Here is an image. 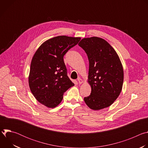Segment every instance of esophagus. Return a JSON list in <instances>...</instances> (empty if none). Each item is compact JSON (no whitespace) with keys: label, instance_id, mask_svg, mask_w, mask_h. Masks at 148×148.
I'll return each mask as SVG.
<instances>
[{"label":"esophagus","instance_id":"1","mask_svg":"<svg viewBox=\"0 0 148 148\" xmlns=\"http://www.w3.org/2000/svg\"><path fill=\"white\" fill-rule=\"evenodd\" d=\"M77 80H78V83H79V84H82V83L84 82L83 80H82L81 78H78L77 79Z\"/></svg>","mask_w":148,"mask_h":148}]
</instances>
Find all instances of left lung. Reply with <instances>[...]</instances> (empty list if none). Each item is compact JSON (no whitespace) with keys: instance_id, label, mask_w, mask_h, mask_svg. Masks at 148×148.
Masks as SVG:
<instances>
[{"instance_id":"8db88e82","label":"left lung","mask_w":148,"mask_h":148,"mask_svg":"<svg viewBox=\"0 0 148 148\" xmlns=\"http://www.w3.org/2000/svg\"><path fill=\"white\" fill-rule=\"evenodd\" d=\"M78 45L89 60L87 82L91 92L84 101L93 110L107 108L117 99L122 88L123 69L120 58L114 49L100 37L84 38Z\"/></svg>"}]
</instances>
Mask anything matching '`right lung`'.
<instances>
[{"label":"right lung","instance_id":"right-lung-1","mask_svg":"<svg viewBox=\"0 0 148 148\" xmlns=\"http://www.w3.org/2000/svg\"><path fill=\"white\" fill-rule=\"evenodd\" d=\"M80 40L66 36L53 37L41 44L33 57L29 87L35 98L48 108L56 107L64 92L74 86L67 76L63 57Z\"/></svg>","mask_w":148,"mask_h":148}]
</instances>
